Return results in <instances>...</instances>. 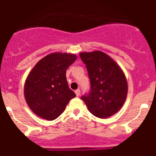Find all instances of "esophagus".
<instances>
[{"label": "esophagus", "mask_w": 156, "mask_h": 156, "mask_svg": "<svg viewBox=\"0 0 156 156\" xmlns=\"http://www.w3.org/2000/svg\"><path fill=\"white\" fill-rule=\"evenodd\" d=\"M75 94L76 95L77 97H79L80 95V89H77V90H75Z\"/></svg>", "instance_id": "34e87169"}]
</instances>
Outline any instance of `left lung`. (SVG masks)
Wrapping results in <instances>:
<instances>
[{"label":"left lung","mask_w":156,"mask_h":156,"mask_svg":"<svg viewBox=\"0 0 156 156\" xmlns=\"http://www.w3.org/2000/svg\"><path fill=\"white\" fill-rule=\"evenodd\" d=\"M86 64L90 92L81 98L90 113L106 119L119 111L127 96L128 85L120 66L101 51L80 53Z\"/></svg>","instance_id":"1"}]
</instances>
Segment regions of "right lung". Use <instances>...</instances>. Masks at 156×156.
<instances>
[{
  "instance_id": "1",
  "label": "right lung",
  "mask_w": 156,
  "mask_h": 156,
  "mask_svg": "<svg viewBox=\"0 0 156 156\" xmlns=\"http://www.w3.org/2000/svg\"><path fill=\"white\" fill-rule=\"evenodd\" d=\"M76 55L54 52L32 69L24 84V97L37 116L51 121L62 113L76 94L69 88L66 70L76 60Z\"/></svg>"
}]
</instances>
